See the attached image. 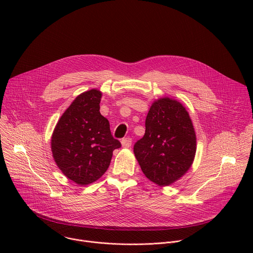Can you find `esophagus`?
<instances>
[{
    "label": "esophagus",
    "instance_id": "1",
    "mask_svg": "<svg viewBox=\"0 0 253 253\" xmlns=\"http://www.w3.org/2000/svg\"><path fill=\"white\" fill-rule=\"evenodd\" d=\"M121 143H122V146H123L124 148H129V147L131 146V144H132V139L129 138V137L124 138V139H122Z\"/></svg>",
    "mask_w": 253,
    "mask_h": 253
}]
</instances>
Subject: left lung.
<instances>
[{"label": "left lung", "mask_w": 253, "mask_h": 253, "mask_svg": "<svg viewBox=\"0 0 253 253\" xmlns=\"http://www.w3.org/2000/svg\"><path fill=\"white\" fill-rule=\"evenodd\" d=\"M145 134L134 144V154L145 176L166 186L190 168L196 136L188 112L169 98L154 102L145 121Z\"/></svg>", "instance_id": "obj_1"}]
</instances>
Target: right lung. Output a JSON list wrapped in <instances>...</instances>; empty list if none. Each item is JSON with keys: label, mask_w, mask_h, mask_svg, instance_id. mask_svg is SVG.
Returning a JSON list of instances; mask_svg holds the SVG:
<instances>
[{"label": "right lung", "mask_w": 253, "mask_h": 253, "mask_svg": "<svg viewBox=\"0 0 253 253\" xmlns=\"http://www.w3.org/2000/svg\"><path fill=\"white\" fill-rule=\"evenodd\" d=\"M101 92H84L60 118L53 136V157L62 172L79 185L99 179L110 165L113 151L121 147L100 113Z\"/></svg>", "instance_id": "add662e5"}]
</instances>
